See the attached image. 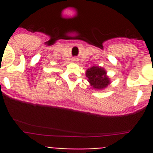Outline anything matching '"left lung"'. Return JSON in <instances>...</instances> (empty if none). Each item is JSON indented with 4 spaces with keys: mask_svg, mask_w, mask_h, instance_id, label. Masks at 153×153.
I'll return each mask as SVG.
<instances>
[{
    "mask_svg": "<svg viewBox=\"0 0 153 153\" xmlns=\"http://www.w3.org/2000/svg\"><path fill=\"white\" fill-rule=\"evenodd\" d=\"M86 77L89 82L95 89H103L109 84V78L103 68L98 67H91L86 71Z\"/></svg>",
    "mask_w": 153,
    "mask_h": 153,
    "instance_id": "8db88e82",
    "label": "left lung"
}]
</instances>
